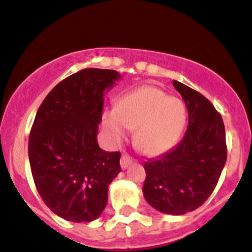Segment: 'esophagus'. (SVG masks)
<instances>
[{"label":"esophagus","instance_id":"obj_1","mask_svg":"<svg viewBox=\"0 0 252 252\" xmlns=\"http://www.w3.org/2000/svg\"><path fill=\"white\" fill-rule=\"evenodd\" d=\"M130 163H132V158H130L129 155H126V154L122 155V158H120V165H122L123 169H126Z\"/></svg>","mask_w":252,"mask_h":252}]
</instances>
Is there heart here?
<instances>
[{
	"label": "heart",
	"mask_w": 252,
	"mask_h": 252,
	"mask_svg": "<svg viewBox=\"0 0 252 252\" xmlns=\"http://www.w3.org/2000/svg\"><path fill=\"white\" fill-rule=\"evenodd\" d=\"M185 122L183 102L153 85L123 95L115 108L103 114V126L111 140L119 142L126 129H136V146L146 155H159L175 146Z\"/></svg>",
	"instance_id": "b5f03b06"
}]
</instances>
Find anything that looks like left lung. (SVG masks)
<instances>
[{
  "mask_svg": "<svg viewBox=\"0 0 252 252\" xmlns=\"http://www.w3.org/2000/svg\"><path fill=\"white\" fill-rule=\"evenodd\" d=\"M185 102L189 124L180 144L158 159L145 161V199L155 210L184 215L208 199L226 161L221 115L199 92L173 81Z\"/></svg>",
  "mask_w": 252,
  "mask_h": 252,
  "instance_id": "1",
  "label": "left lung"
}]
</instances>
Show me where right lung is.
I'll return each mask as SVG.
<instances>
[{"label": "right lung", "instance_id": "obj_1", "mask_svg": "<svg viewBox=\"0 0 252 252\" xmlns=\"http://www.w3.org/2000/svg\"><path fill=\"white\" fill-rule=\"evenodd\" d=\"M119 77L114 69H81L53 88L34 118L28 141L34 185L44 203L68 221L97 219L120 172L119 151L97 144L103 93Z\"/></svg>", "mask_w": 252, "mask_h": 252}]
</instances>
